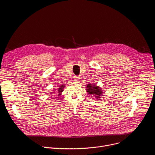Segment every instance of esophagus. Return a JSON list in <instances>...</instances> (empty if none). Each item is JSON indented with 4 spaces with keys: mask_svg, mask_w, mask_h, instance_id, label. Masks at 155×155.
I'll return each instance as SVG.
<instances>
[{
    "mask_svg": "<svg viewBox=\"0 0 155 155\" xmlns=\"http://www.w3.org/2000/svg\"><path fill=\"white\" fill-rule=\"evenodd\" d=\"M79 79H80V77H78V76H75V77H74V80L75 81H78Z\"/></svg>",
    "mask_w": 155,
    "mask_h": 155,
    "instance_id": "34e87169",
    "label": "esophagus"
}]
</instances>
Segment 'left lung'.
I'll return each instance as SVG.
<instances>
[{
    "instance_id": "left-lung-1",
    "label": "left lung",
    "mask_w": 155,
    "mask_h": 155,
    "mask_svg": "<svg viewBox=\"0 0 155 155\" xmlns=\"http://www.w3.org/2000/svg\"><path fill=\"white\" fill-rule=\"evenodd\" d=\"M86 91L88 94L93 95L96 97V99H99L102 96V91L101 88H100L98 86L92 84H87L86 87Z\"/></svg>"
}]
</instances>
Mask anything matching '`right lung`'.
I'll use <instances>...</instances> for the list:
<instances>
[{"label":"right lung","mask_w":155,"mask_h":155,"mask_svg":"<svg viewBox=\"0 0 155 155\" xmlns=\"http://www.w3.org/2000/svg\"><path fill=\"white\" fill-rule=\"evenodd\" d=\"M64 86H65V84H62V85H61L60 86V87L58 88V90H57V93H58L59 94V95H60L61 94V93L62 92V91H63V90H64ZM55 93V92H52V93Z\"/></svg>","instance_id":"obj_1"}]
</instances>
